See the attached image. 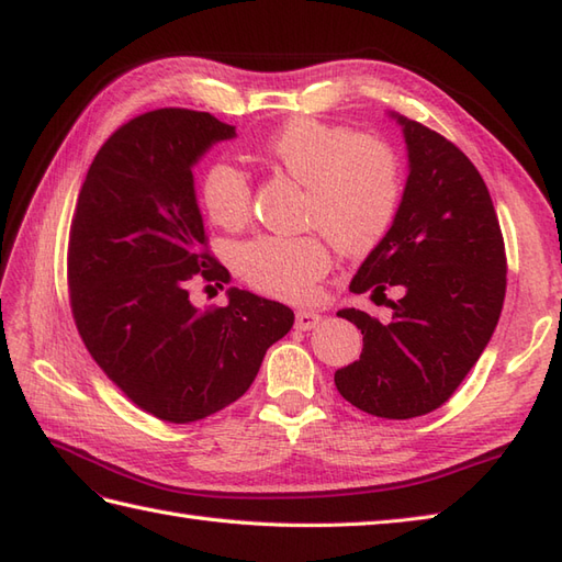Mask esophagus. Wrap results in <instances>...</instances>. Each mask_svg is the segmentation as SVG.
<instances>
[{
  "label": "esophagus",
  "mask_w": 562,
  "mask_h": 562,
  "mask_svg": "<svg viewBox=\"0 0 562 562\" xmlns=\"http://www.w3.org/2000/svg\"><path fill=\"white\" fill-rule=\"evenodd\" d=\"M318 321H321V313H316V311H308V308H299L296 311V328L299 330L316 328Z\"/></svg>",
  "instance_id": "1"
}]
</instances>
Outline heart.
Here are the masks:
<instances>
[{
    "label": "heart",
    "mask_w": 562,
    "mask_h": 562,
    "mask_svg": "<svg viewBox=\"0 0 562 562\" xmlns=\"http://www.w3.org/2000/svg\"><path fill=\"white\" fill-rule=\"evenodd\" d=\"M263 160L306 187L302 222L321 229L345 256L371 251L400 207V169L383 140L311 116L280 126L260 146ZM201 199L220 227L251 215V187L239 167L217 160L201 179ZM330 246L318 234L258 237L237 251L239 276L280 299H306L330 270Z\"/></svg>",
    "instance_id": "b5f03b06"
}]
</instances>
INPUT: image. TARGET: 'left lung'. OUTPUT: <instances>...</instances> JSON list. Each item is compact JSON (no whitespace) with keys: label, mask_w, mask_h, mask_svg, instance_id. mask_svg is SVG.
Instances as JSON below:
<instances>
[{"label":"left lung","mask_w":562,"mask_h":562,"mask_svg":"<svg viewBox=\"0 0 562 562\" xmlns=\"http://www.w3.org/2000/svg\"><path fill=\"white\" fill-rule=\"evenodd\" d=\"M407 143V184L385 237L349 292H400L393 321L342 316L363 335L359 361L335 371L340 395L381 419L438 409L479 361L505 299V244L491 193L467 155L424 124L390 112Z\"/></svg>","instance_id":"1"}]
</instances>
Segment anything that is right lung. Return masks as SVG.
<instances>
[{
  "label": "right lung",
  "mask_w": 562,
  "mask_h": 562,
  "mask_svg": "<svg viewBox=\"0 0 562 562\" xmlns=\"http://www.w3.org/2000/svg\"><path fill=\"white\" fill-rule=\"evenodd\" d=\"M237 136L207 112L165 108L108 138L78 193L69 292L90 357L143 412L169 424L205 419L251 387L290 306L229 286L227 306L199 308L191 278L227 280L205 251L193 167Z\"/></svg>",
  "instance_id": "obj_1"
}]
</instances>
